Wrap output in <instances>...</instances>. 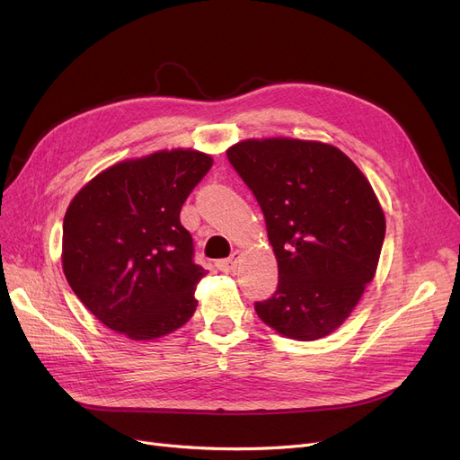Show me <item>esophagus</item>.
Instances as JSON below:
<instances>
[{"label":"esophagus","mask_w":460,"mask_h":460,"mask_svg":"<svg viewBox=\"0 0 460 460\" xmlns=\"http://www.w3.org/2000/svg\"><path fill=\"white\" fill-rule=\"evenodd\" d=\"M238 259H240V252H233L229 259H224V261H217L216 267L217 270H222L226 274H231L236 270V264H238Z\"/></svg>","instance_id":"1"}]
</instances>
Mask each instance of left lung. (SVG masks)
I'll use <instances>...</instances> for the list:
<instances>
[{
	"label": "left lung",
	"instance_id": "left-lung-1",
	"mask_svg": "<svg viewBox=\"0 0 460 460\" xmlns=\"http://www.w3.org/2000/svg\"><path fill=\"white\" fill-rule=\"evenodd\" d=\"M227 158L255 196L278 259V288L255 302L259 319L291 340H321L376 272L385 220L369 181L321 141L246 139Z\"/></svg>",
	"mask_w": 460,
	"mask_h": 460
}]
</instances>
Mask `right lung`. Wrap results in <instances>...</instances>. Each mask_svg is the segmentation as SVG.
Segmentation results:
<instances>
[{
  "mask_svg": "<svg viewBox=\"0 0 460 460\" xmlns=\"http://www.w3.org/2000/svg\"><path fill=\"white\" fill-rule=\"evenodd\" d=\"M212 158L191 149L119 162L89 181L63 220V272L82 304L136 341L156 340L190 321L196 285L181 208Z\"/></svg>",
  "mask_w": 460,
  "mask_h": 460,
  "instance_id": "1",
  "label": "right lung"
}]
</instances>
